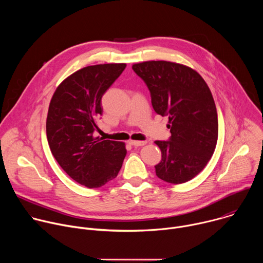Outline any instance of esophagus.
I'll return each mask as SVG.
<instances>
[{
  "mask_svg": "<svg viewBox=\"0 0 263 263\" xmlns=\"http://www.w3.org/2000/svg\"><path fill=\"white\" fill-rule=\"evenodd\" d=\"M129 143H130L131 145H134V146H142V145H144V144L146 143V141H145V140H143V141H136V140H130V141H129Z\"/></svg>",
  "mask_w": 263,
  "mask_h": 263,
  "instance_id": "obj_1",
  "label": "esophagus"
}]
</instances>
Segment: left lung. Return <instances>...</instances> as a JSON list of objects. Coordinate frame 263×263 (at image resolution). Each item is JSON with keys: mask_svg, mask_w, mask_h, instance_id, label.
Returning <instances> with one entry per match:
<instances>
[{"mask_svg": "<svg viewBox=\"0 0 263 263\" xmlns=\"http://www.w3.org/2000/svg\"><path fill=\"white\" fill-rule=\"evenodd\" d=\"M132 69L147 86L156 114L168 118L171 137L155 141L162 154L157 177L172 184L192 180L217 141V112L208 85L193 68L170 61H145Z\"/></svg>", "mask_w": 263, "mask_h": 263, "instance_id": "left-lung-1", "label": "left lung"}]
</instances>
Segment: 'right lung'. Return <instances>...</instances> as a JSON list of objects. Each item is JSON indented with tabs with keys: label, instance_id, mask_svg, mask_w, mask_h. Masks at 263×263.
I'll list each match as a JSON object with an SVG mask.
<instances>
[{
	"label": "right lung",
	"instance_id": "1",
	"mask_svg": "<svg viewBox=\"0 0 263 263\" xmlns=\"http://www.w3.org/2000/svg\"><path fill=\"white\" fill-rule=\"evenodd\" d=\"M125 68V63L83 67L57 87L49 106L51 152L72 180L88 189L117 178L127 154L124 142L93 137L103 112L102 97Z\"/></svg>",
	"mask_w": 263,
	"mask_h": 263
}]
</instances>
